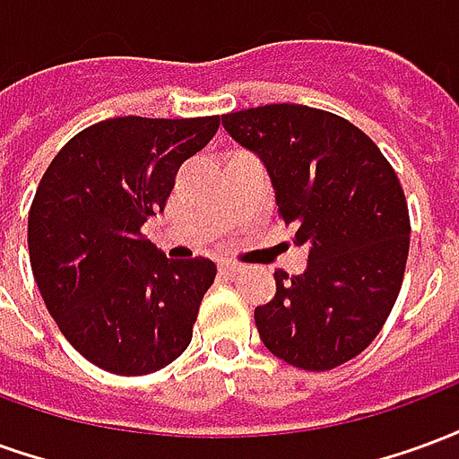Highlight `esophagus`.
<instances>
[{"label": "esophagus", "instance_id": "34e87169", "mask_svg": "<svg viewBox=\"0 0 459 459\" xmlns=\"http://www.w3.org/2000/svg\"><path fill=\"white\" fill-rule=\"evenodd\" d=\"M219 270H221V275H229V278H236V275H238V273H240V265H238V263H233V260H221Z\"/></svg>", "mask_w": 459, "mask_h": 459}]
</instances>
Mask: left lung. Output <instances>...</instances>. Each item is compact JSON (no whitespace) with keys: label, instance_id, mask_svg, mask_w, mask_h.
I'll list each match as a JSON object with an SVG mask.
<instances>
[{"label":"left lung","instance_id":"1","mask_svg":"<svg viewBox=\"0 0 459 459\" xmlns=\"http://www.w3.org/2000/svg\"><path fill=\"white\" fill-rule=\"evenodd\" d=\"M221 122L263 160L280 216L309 246L302 275L275 270V298L255 307L260 339L298 368H337L374 342L401 292L403 186L371 137L327 110L260 105Z\"/></svg>","mask_w":459,"mask_h":459}]
</instances>
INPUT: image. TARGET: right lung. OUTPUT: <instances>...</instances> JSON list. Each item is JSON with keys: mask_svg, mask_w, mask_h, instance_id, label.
<instances>
[{"mask_svg": "<svg viewBox=\"0 0 459 459\" xmlns=\"http://www.w3.org/2000/svg\"><path fill=\"white\" fill-rule=\"evenodd\" d=\"M219 125V115L95 122L41 177L29 211L34 280L64 337L103 371L154 374L189 346L216 265L167 258L142 226Z\"/></svg>", "mask_w": 459, "mask_h": 459, "instance_id": "add662e5", "label": "right lung"}]
</instances>
